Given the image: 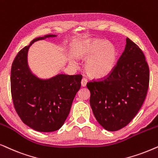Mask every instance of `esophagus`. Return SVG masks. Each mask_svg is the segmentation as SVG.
I'll return each instance as SVG.
<instances>
[{
	"instance_id": "34e87169",
	"label": "esophagus",
	"mask_w": 158,
	"mask_h": 158,
	"mask_svg": "<svg viewBox=\"0 0 158 158\" xmlns=\"http://www.w3.org/2000/svg\"><path fill=\"white\" fill-rule=\"evenodd\" d=\"M87 79H86V78H83V79H81V87H85V86L87 85Z\"/></svg>"
}]
</instances>
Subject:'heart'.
I'll return each mask as SVG.
<instances>
[{"instance_id":"heart-1","label":"heart","mask_w":158,"mask_h":158,"mask_svg":"<svg viewBox=\"0 0 158 158\" xmlns=\"http://www.w3.org/2000/svg\"><path fill=\"white\" fill-rule=\"evenodd\" d=\"M77 57L86 60L85 71L90 77L104 78L110 75L116 64L117 51L111 43L98 39H89L81 43Z\"/></svg>"}]
</instances>
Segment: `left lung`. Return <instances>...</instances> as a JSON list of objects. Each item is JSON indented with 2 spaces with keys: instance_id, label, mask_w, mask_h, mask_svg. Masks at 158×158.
Listing matches in <instances>:
<instances>
[{
  "instance_id": "1",
  "label": "left lung",
  "mask_w": 158,
  "mask_h": 158,
  "mask_svg": "<svg viewBox=\"0 0 158 158\" xmlns=\"http://www.w3.org/2000/svg\"><path fill=\"white\" fill-rule=\"evenodd\" d=\"M150 70L142 50L127 38L125 50L108 77L87 84L89 103L98 123L115 131L137 114L146 98Z\"/></svg>"
}]
</instances>
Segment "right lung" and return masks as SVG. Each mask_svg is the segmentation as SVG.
<instances>
[{"instance_id": "right-lung-1", "label": "right lung", "mask_w": 158, "mask_h": 158, "mask_svg": "<svg viewBox=\"0 0 158 158\" xmlns=\"http://www.w3.org/2000/svg\"><path fill=\"white\" fill-rule=\"evenodd\" d=\"M55 37L48 35L34 39L18 52L10 71V90L16 113L25 124L41 132L54 131L62 127L82 79L81 74H58L42 79L31 73L27 63L29 47L35 42Z\"/></svg>"}]
</instances>
